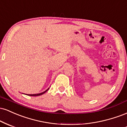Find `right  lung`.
Returning <instances> with one entry per match:
<instances>
[{
	"label": "right lung",
	"instance_id": "right-lung-1",
	"mask_svg": "<svg viewBox=\"0 0 127 127\" xmlns=\"http://www.w3.org/2000/svg\"><path fill=\"white\" fill-rule=\"evenodd\" d=\"M48 90H49V89H47V90H46V91H44V92H42V93H39V94H34V95H28V96H40V95H43V94H44V93H46V92H47V91Z\"/></svg>",
	"mask_w": 127,
	"mask_h": 127
}]
</instances>
